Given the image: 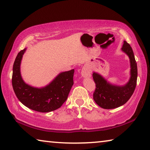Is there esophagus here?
Segmentation results:
<instances>
[{"label":"esophagus","mask_w":150,"mask_h":150,"mask_svg":"<svg viewBox=\"0 0 150 150\" xmlns=\"http://www.w3.org/2000/svg\"><path fill=\"white\" fill-rule=\"evenodd\" d=\"M81 75L84 78H88L91 77V71L88 70L87 67H83L81 70Z\"/></svg>","instance_id":"esophagus-1"}]
</instances>
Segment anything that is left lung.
Instances as JSON below:
<instances>
[{"label": "left lung", "instance_id": "obj_1", "mask_svg": "<svg viewBox=\"0 0 150 150\" xmlns=\"http://www.w3.org/2000/svg\"><path fill=\"white\" fill-rule=\"evenodd\" d=\"M121 50L128 55L130 63V77L128 82L124 85L112 84L99 73L93 72V77L96 84L93 99L101 108L112 109L124 105L134 93L135 90L138 68L134 57L133 50L130 45L124 41Z\"/></svg>", "mask_w": 150, "mask_h": 150}]
</instances>
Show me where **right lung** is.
<instances>
[{
	"label": "right lung",
	"instance_id": "right-lung-1",
	"mask_svg": "<svg viewBox=\"0 0 150 150\" xmlns=\"http://www.w3.org/2000/svg\"><path fill=\"white\" fill-rule=\"evenodd\" d=\"M26 48L20 51L13 65L12 84L18 99L33 110L48 112L60 108L67 100L73 85L74 69L62 72L43 87H35L24 82L20 65Z\"/></svg>",
	"mask_w": 150,
	"mask_h": 150
}]
</instances>
